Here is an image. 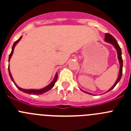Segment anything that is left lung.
<instances>
[{
    "label": "left lung",
    "instance_id": "left-lung-1",
    "mask_svg": "<svg viewBox=\"0 0 131 131\" xmlns=\"http://www.w3.org/2000/svg\"><path fill=\"white\" fill-rule=\"evenodd\" d=\"M104 40L106 41V42H109V43H111L112 45H113V47H115V49L117 50V58H118V60H119V64H120L119 73V75H118L117 79V81H115V84H113V86H112V88L109 89L108 91L106 92H109V91H112V89H113V88L116 86V84H117V83H119V81L120 79H121V76H122V72H123V59H122V56H121V48H120L119 45H118L117 42V40H115V38L113 37L112 35L109 34V33H106V35H105ZM81 91H83L84 92H86V93L90 94H92L89 93V92H85V91H83V90H81Z\"/></svg>",
    "mask_w": 131,
    "mask_h": 131
}]
</instances>
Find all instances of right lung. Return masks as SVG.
I'll return each mask as SVG.
<instances>
[{
  "instance_id": "obj_1",
  "label": "right lung",
  "mask_w": 131,
  "mask_h": 131,
  "mask_svg": "<svg viewBox=\"0 0 131 131\" xmlns=\"http://www.w3.org/2000/svg\"><path fill=\"white\" fill-rule=\"evenodd\" d=\"M21 37H21L19 38V39H18V40H16V42L14 43L13 46H12V52H11V53H10V56H9V59H8L9 62H10V58H11L12 56V54H13L14 50V47H16V45H17V43H18L19 40H21ZM8 72H9V75H10V78H11L12 81L14 82V84L16 86V87L18 88L19 91H23V92H25V93L29 94H35V95H36V94H43V93H45V92H47V91H50V89H51L52 88L53 86H54L55 83L57 81V79H58V74L56 73V74L55 77H54V80H53L52 81V83H50L48 86H47L46 87L43 88V89H39V90H34V89H21V88L19 87V86H18V85H17V84H16V83H14V80H13V78H12V77L11 73H10V69H9V67H8Z\"/></svg>"
}]
</instances>
